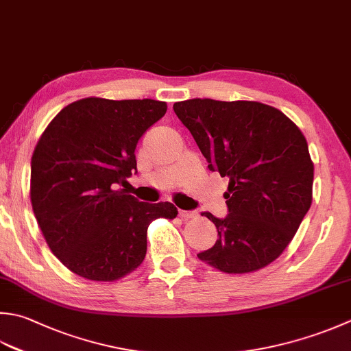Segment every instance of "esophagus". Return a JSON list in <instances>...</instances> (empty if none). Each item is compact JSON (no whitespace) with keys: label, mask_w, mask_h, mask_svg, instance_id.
<instances>
[{"label":"esophagus","mask_w":351,"mask_h":351,"mask_svg":"<svg viewBox=\"0 0 351 351\" xmlns=\"http://www.w3.org/2000/svg\"><path fill=\"white\" fill-rule=\"evenodd\" d=\"M178 215L182 219H191V217H196L197 213L196 211H187V210H180L178 211Z\"/></svg>","instance_id":"obj_1"}]
</instances>
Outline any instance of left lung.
Returning <instances> with one entry per match:
<instances>
[{
    "instance_id": "8db88e82",
    "label": "left lung",
    "mask_w": 351,
    "mask_h": 351,
    "mask_svg": "<svg viewBox=\"0 0 351 351\" xmlns=\"http://www.w3.org/2000/svg\"><path fill=\"white\" fill-rule=\"evenodd\" d=\"M173 109L208 169L230 180L228 216L202 215L219 237L199 260L226 274L262 269L281 256L311 208L313 162L303 132L260 101L191 99Z\"/></svg>"
}]
</instances>
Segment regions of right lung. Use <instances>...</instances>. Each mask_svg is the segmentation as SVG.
<instances>
[{
	"label": "right lung",
	"instance_id": "1",
	"mask_svg": "<svg viewBox=\"0 0 351 351\" xmlns=\"http://www.w3.org/2000/svg\"><path fill=\"white\" fill-rule=\"evenodd\" d=\"M166 101L88 97L50 121L32 156V208L62 265L93 281H115L138 267L147 228L175 219L170 202H138L119 185L136 170L135 147L162 119Z\"/></svg>",
	"mask_w": 351,
	"mask_h": 351
}]
</instances>
